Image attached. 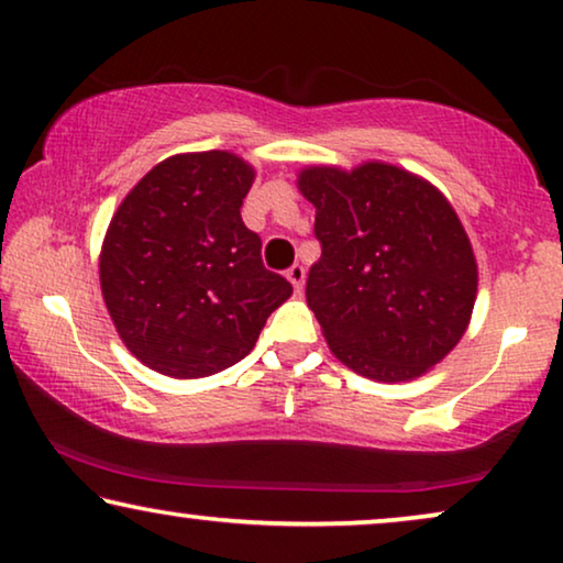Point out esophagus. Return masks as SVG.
Returning <instances> with one entry per match:
<instances>
[{"instance_id":"34e87169","label":"esophagus","mask_w":563,"mask_h":563,"mask_svg":"<svg viewBox=\"0 0 563 563\" xmlns=\"http://www.w3.org/2000/svg\"><path fill=\"white\" fill-rule=\"evenodd\" d=\"M287 279L291 282V287H295V291H302V284H305V266H289L287 268Z\"/></svg>"}]
</instances>
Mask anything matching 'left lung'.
I'll return each instance as SVG.
<instances>
[{
    "label": "left lung",
    "mask_w": 563,
    "mask_h": 563,
    "mask_svg": "<svg viewBox=\"0 0 563 563\" xmlns=\"http://www.w3.org/2000/svg\"><path fill=\"white\" fill-rule=\"evenodd\" d=\"M314 205L320 258L307 305L353 372L405 382L461 341L476 299L472 243L428 181L389 164L299 174Z\"/></svg>",
    "instance_id": "1"
}]
</instances>
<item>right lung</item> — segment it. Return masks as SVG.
Listing matches in <instances>:
<instances>
[{"mask_svg": "<svg viewBox=\"0 0 563 563\" xmlns=\"http://www.w3.org/2000/svg\"><path fill=\"white\" fill-rule=\"evenodd\" d=\"M253 168L228 151L153 166L107 230L99 282L114 328L153 372L197 379L249 356L291 295L241 207Z\"/></svg>", "mask_w": 563, "mask_h": 563, "instance_id": "1", "label": "right lung"}]
</instances>
